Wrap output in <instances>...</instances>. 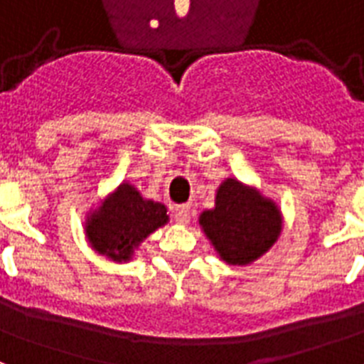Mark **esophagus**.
Here are the masks:
<instances>
[{"mask_svg": "<svg viewBox=\"0 0 364 364\" xmlns=\"http://www.w3.org/2000/svg\"><path fill=\"white\" fill-rule=\"evenodd\" d=\"M191 205L188 204H183V205H176L173 208V219H176L179 225H187L188 221H191Z\"/></svg>", "mask_w": 364, "mask_h": 364, "instance_id": "34e87169", "label": "esophagus"}]
</instances>
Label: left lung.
Returning a JSON list of instances; mask_svg holds the SVG:
<instances>
[{"mask_svg":"<svg viewBox=\"0 0 364 364\" xmlns=\"http://www.w3.org/2000/svg\"><path fill=\"white\" fill-rule=\"evenodd\" d=\"M200 225L228 264H249L266 253L282 230V217L270 200L236 179L217 191L215 210L204 211Z\"/></svg>","mask_w":364,"mask_h":364,"instance_id":"obj_1","label":"left lung"}]
</instances>
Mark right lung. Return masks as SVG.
<instances>
[{"mask_svg": "<svg viewBox=\"0 0 364 364\" xmlns=\"http://www.w3.org/2000/svg\"><path fill=\"white\" fill-rule=\"evenodd\" d=\"M166 221L164 205L143 200L136 188L122 183L113 198L90 217L87 234L96 251L113 260H128L139 242Z\"/></svg>", "mask_w": 364, "mask_h": 364, "instance_id": "right-lung-1", "label": "right lung"}]
</instances>
